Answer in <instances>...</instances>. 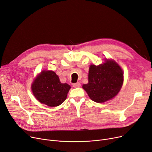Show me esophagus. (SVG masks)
<instances>
[{"instance_id": "esophagus-1", "label": "esophagus", "mask_w": 152, "mask_h": 152, "mask_svg": "<svg viewBox=\"0 0 152 152\" xmlns=\"http://www.w3.org/2000/svg\"><path fill=\"white\" fill-rule=\"evenodd\" d=\"M72 86H73L74 88H80L81 86V84L80 82H77L76 83H74L73 84H72Z\"/></svg>"}]
</instances>
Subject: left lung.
<instances>
[{"instance_id": "1", "label": "left lung", "mask_w": 152, "mask_h": 152, "mask_svg": "<svg viewBox=\"0 0 152 152\" xmlns=\"http://www.w3.org/2000/svg\"><path fill=\"white\" fill-rule=\"evenodd\" d=\"M88 81L83 88L91 99L98 103L104 102L120 91L124 81L123 71L114 61L107 60L99 66H90Z\"/></svg>"}]
</instances>
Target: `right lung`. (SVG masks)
Listing matches in <instances>:
<instances>
[{"label":"right lung","instance_id":"obj_1","mask_svg":"<svg viewBox=\"0 0 152 152\" xmlns=\"http://www.w3.org/2000/svg\"><path fill=\"white\" fill-rule=\"evenodd\" d=\"M70 86L60 82L54 71H43L34 81L31 90L37 99L50 107L61 105L66 99Z\"/></svg>","mask_w":152,"mask_h":152}]
</instances>
